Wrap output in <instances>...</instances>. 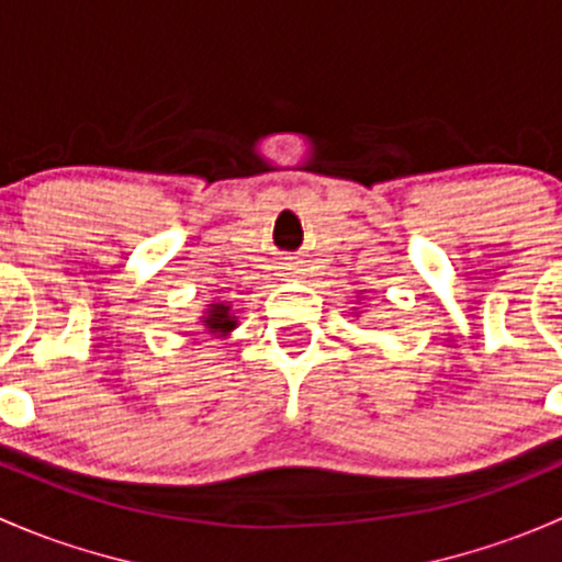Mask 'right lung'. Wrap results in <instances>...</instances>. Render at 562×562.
I'll return each mask as SVG.
<instances>
[{
  "label": "right lung",
  "instance_id": "right-lung-1",
  "mask_svg": "<svg viewBox=\"0 0 562 562\" xmlns=\"http://www.w3.org/2000/svg\"><path fill=\"white\" fill-rule=\"evenodd\" d=\"M205 327L211 329V333H229V329L235 327L233 308L224 303H213L211 311H207V316H205Z\"/></svg>",
  "mask_w": 562,
  "mask_h": 562
}]
</instances>
